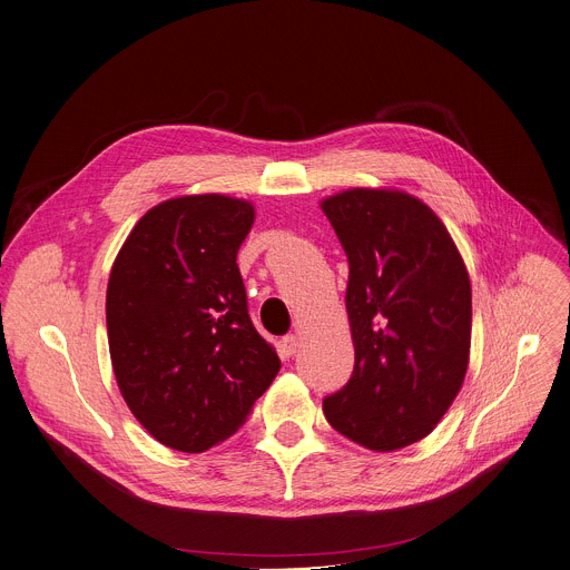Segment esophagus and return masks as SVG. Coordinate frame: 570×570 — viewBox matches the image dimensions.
Returning a JSON list of instances; mask_svg holds the SVG:
<instances>
[{"mask_svg":"<svg viewBox=\"0 0 570 570\" xmlns=\"http://www.w3.org/2000/svg\"><path fill=\"white\" fill-rule=\"evenodd\" d=\"M297 347H299V336L286 334V336L282 338V350H284L286 356H293V354L297 352Z\"/></svg>","mask_w":570,"mask_h":570,"instance_id":"1","label":"esophagus"}]
</instances>
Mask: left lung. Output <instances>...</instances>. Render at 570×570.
<instances>
[{"label": "left lung", "mask_w": 570, "mask_h": 570, "mask_svg": "<svg viewBox=\"0 0 570 570\" xmlns=\"http://www.w3.org/2000/svg\"><path fill=\"white\" fill-rule=\"evenodd\" d=\"M347 256V384L323 400L350 441L391 452L425 439L456 397L471 350V279L436 214L397 190L327 197Z\"/></svg>", "instance_id": "1"}]
</instances>
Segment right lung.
I'll list each match as a JSON object with an SVG mask.
<instances>
[{"label":"right lung","mask_w":570,"mask_h":570,"mask_svg":"<svg viewBox=\"0 0 570 570\" xmlns=\"http://www.w3.org/2000/svg\"><path fill=\"white\" fill-rule=\"evenodd\" d=\"M254 206L186 195L149 209L116 256L107 330L120 393L159 443L204 452L232 436L279 373L236 254Z\"/></svg>","instance_id":"1"}]
</instances>
